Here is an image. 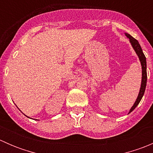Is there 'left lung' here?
I'll return each instance as SVG.
<instances>
[{"label":"left lung","instance_id":"1","mask_svg":"<svg viewBox=\"0 0 153 153\" xmlns=\"http://www.w3.org/2000/svg\"><path fill=\"white\" fill-rule=\"evenodd\" d=\"M125 35H126V36L129 39V41H130L134 50L135 51L136 54L138 55L140 61H141V68H142V79H141V88H140L139 94H138V98H137L136 101H135V104H134V105L132 106V108H131L130 110H129V113H130V112H132V111L135 109V107L138 105V104H139L140 101H141V98H142L143 94H144L145 89H146V79H147V75H146V57H145L144 54H143L142 49H141L138 41H137L136 39H135L133 37L131 36L129 34L125 33Z\"/></svg>","mask_w":153,"mask_h":153}]
</instances>
